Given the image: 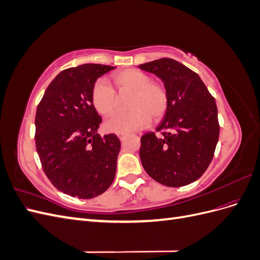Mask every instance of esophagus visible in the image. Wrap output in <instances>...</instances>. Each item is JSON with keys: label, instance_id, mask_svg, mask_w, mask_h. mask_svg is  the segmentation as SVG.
<instances>
[{"label": "esophagus", "instance_id": "34e87169", "mask_svg": "<svg viewBox=\"0 0 260 260\" xmlns=\"http://www.w3.org/2000/svg\"><path fill=\"white\" fill-rule=\"evenodd\" d=\"M118 137L120 138V140H123V138L125 137V133H119V135H118Z\"/></svg>", "mask_w": 260, "mask_h": 260}]
</instances>
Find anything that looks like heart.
<instances>
[{
	"label": "heart",
	"mask_w": 260,
	"mask_h": 260,
	"mask_svg": "<svg viewBox=\"0 0 260 260\" xmlns=\"http://www.w3.org/2000/svg\"><path fill=\"white\" fill-rule=\"evenodd\" d=\"M112 82L119 95L130 94L125 114H118L105 122L106 130L114 133H127L147 127L154 120H159L166 114L169 96L165 85L152 81V77L142 70L124 69L112 76ZM91 102L96 112L104 116H112L117 107V94L107 81L100 79L93 84Z\"/></svg>",
	"instance_id": "b5f03b06"
}]
</instances>
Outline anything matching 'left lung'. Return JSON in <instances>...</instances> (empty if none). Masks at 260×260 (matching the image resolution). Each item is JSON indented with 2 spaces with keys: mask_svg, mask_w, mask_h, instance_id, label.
Here are the masks:
<instances>
[{
  "mask_svg": "<svg viewBox=\"0 0 260 260\" xmlns=\"http://www.w3.org/2000/svg\"><path fill=\"white\" fill-rule=\"evenodd\" d=\"M162 80L169 96L155 132L141 137L140 158L157 182L179 187L203 176L215 154L220 125L215 99L200 76L181 62L160 58L139 66Z\"/></svg>",
  "mask_w": 260,
  "mask_h": 260,
  "instance_id": "left-lung-1",
  "label": "left lung"
}]
</instances>
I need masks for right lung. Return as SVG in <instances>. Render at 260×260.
Returning a JSON list of instances; mask_svg holds the SVG:
<instances>
[{
	"mask_svg": "<svg viewBox=\"0 0 260 260\" xmlns=\"http://www.w3.org/2000/svg\"><path fill=\"white\" fill-rule=\"evenodd\" d=\"M113 66L84 64L60 72L45 90L36 113V147L51 183L73 198L93 199L111 186L120 141L102 138L91 102L98 78Z\"/></svg>",
	"mask_w": 260,
	"mask_h": 260,
	"instance_id": "right-lung-1",
	"label": "right lung"
}]
</instances>
